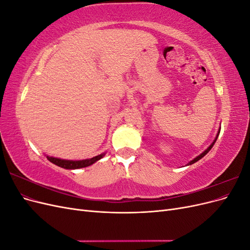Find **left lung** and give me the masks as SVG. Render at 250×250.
I'll use <instances>...</instances> for the list:
<instances>
[{
  "label": "left lung",
  "instance_id": "left-lung-1",
  "mask_svg": "<svg viewBox=\"0 0 250 250\" xmlns=\"http://www.w3.org/2000/svg\"><path fill=\"white\" fill-rule=\"evenodd\" d=\"M219 133H220V130H219V132H218V134H217V137H216L215 141H214L213 143H211V145H210V146H209V147H208V149H207L206 151H204V152H202V153H201L200 155H198L197 157H196V158H194V160H193V161H191V162H190V164H188V165H192V164H194V163H196V162H198V161L200 160V158H202V157H203L204 155H206V154H207V153L208 152V151H209V150L211 149V147H213V146H214V144H215V142L217 141V139H218V135H219Z\"/></svg>",
  "mask_w": 250,
  "mask_h": 250
}]
</instances>
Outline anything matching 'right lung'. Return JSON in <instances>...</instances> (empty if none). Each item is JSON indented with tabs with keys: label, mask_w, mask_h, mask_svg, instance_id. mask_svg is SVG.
<instances>
[{
	"label": "right lung",
	"mask_w": 250,
	"mask_h": 250,
	"mask_svg": "<svg viewBox=\"0 0 250 250\" xmlns=\"http://www.w3.org/2000/svg\"><path fill=\"white\" fill-rule=\"evenodd\" d=\"M103 156H104V153L97 155L93 158H89V160H83V161H65V160H60V158L52 157V156H47V158L51 163L57 165L58 167H62L63 169H79V168L88 167V166L93 165L97 161L101 160Z\"/></svg>",
	"instance_id": "add662e5"
}]
</instances>
